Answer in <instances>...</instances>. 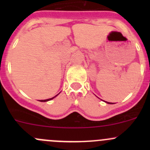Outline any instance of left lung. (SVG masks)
I'll list each match as a JSON object with an SVG mask.
<instances>
[{
    "instance_id": "obj_1",
    "label": "left lung",
    "mask_w": 150,
    "mask_h": 150,
    "mask_svg": "<svg viewBox=\"0 0 150 150\" xmlns=\"http://www.w3.org/2000/svg\"><path fill=\"white\" fill-rule=\"evenodd\" d=\"M106 102V103H107V104H111L110 102Z\"/></svg>"
}]
</instances>
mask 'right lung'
I'll return each instance as SVG.
<instances>
[{
    "mask_svg": "<svg viewBox=\"0 0 150 150\" xmlns=\"http://www.w3.org/2000/svg\"><path fill=\"white\" fill-rule=\"evenodd\" d=\"M58 95H59V93H58V94H57V95H56V96H54V97H52V98H51V99H45V100H40V102H48V101H50V100H51V99H54V98H55L56 97V96H58Z\"/></svg>",
    "mask_w": 150,
    "mask_h": 150,
    "instance_id": "1",
    "label": "right lung"
}]
</instances>
